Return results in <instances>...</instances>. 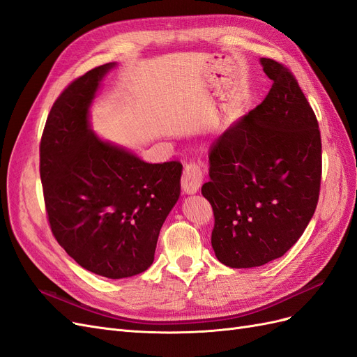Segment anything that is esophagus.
Instances as JSON below:
<instances>
[{"label":"esophagus","instance_id":"34e87169","mask_svg":"<svg viewBox=\"0 0 357 357\" xmlns=\"http://www.w3.org/2000/svg\"><path fill=\"white\" fill-rule=\"evenodd\" d=\"M202 171L201 165L197 164V162H189V164L185 165V169H183V176H181V189L188 195H192V193H197L202 185Z\"/></svg>","mask_w":357,"mask_h":357}]
</instances>
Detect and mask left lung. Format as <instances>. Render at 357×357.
I'll return each mask as SVG.
<instances>
[{"label":"left lung","instance_id":"1","mask_svg":"<svg viewBox=\"0 0 357 357\" xmlns=\"http://www.w3.org/2000/svg\"><path fill=\"white\" fill-rule=\"evenodd\" d=\"M261 63L271 89L215 138L201 189L214 213L213 250L231 268L282 257L304 234L320 192L316 114L289 68L269 58Z\"/></svg>","mask_w":357,"mask_h":357}]
</instances>
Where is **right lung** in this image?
Here are the masks:
<instances>
[{"mask_svg":"<svg viewBox=\"0 0 357 357\" xmlns=\"http://www.w3.org/2000/svg\"><path fill=\"white\" fill-rule=\"evenodd\" d=\"M114 62L75 79L58 96L40 143V177L50 229L88 271L132 277L153 264L159 231L180 197L178 160L147 164L102 142L89 107Z\"/></svg>","mask_w":357,"mask_h":357,"instance_id":"obj_1","label":"right lung"}]
</instances>
